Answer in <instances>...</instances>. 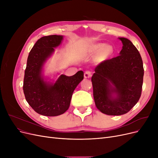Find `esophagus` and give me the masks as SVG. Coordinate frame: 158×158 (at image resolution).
Returning a JSON list of instances; mask_svg holds the SVG:
<instances>
[{
  "label": "esophagus",
  "instance_id": "obj_1",
  "mask_svg": "<svg viewBox=\"0 0 158 158\" xmlns=\"http://www.w3.org/2000/svg\"><path fill=\"white\" fill-rule=\"evenodd\" d=\"M92 76V73L89 71H86L84 73V78H89Z\"/></svg>",
  "mask_w": 158,
  "mask_h": 158
}]
</instances>
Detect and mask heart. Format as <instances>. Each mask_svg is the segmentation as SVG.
Listing matches in <instances>:
<instances>
[{
	"instance_id": "obj_1",
	"label": "heart",
	"mask_w": 158,
	"mask_h": 158,
	"mask_svg": "<svg viewBox=\"0 0 158 158\" xmlns=\"http://www.w3.org/2000/svg\"><path fill=\"white\" fill-rule=\"evenodd\" d=\"M113 52V47L111 46H106V44H99L95 45L91 49V52L94 55H98L102 53V57L105 59L111 56Z\"/></svg>"
}]
</instances>
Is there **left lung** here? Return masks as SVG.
Masks as SVG:
<instances>
[{"mask_svg":"<svg viewBox=\"0 0 158 158\" xmlns=\"http://www.w3.org/2000/svg\"><path fill=\"white\" fill-rule=\"evenodd\" d=\"M118 40L123 44L119 55L100 63L92 77L95 106L107 115L128 113L138 103L142 92L141 56L130 40Z\"/></svg>","mask_w":158,"mask_h":158,"instance_id":"left-lung-1","label":"left lung"}]
</instances>
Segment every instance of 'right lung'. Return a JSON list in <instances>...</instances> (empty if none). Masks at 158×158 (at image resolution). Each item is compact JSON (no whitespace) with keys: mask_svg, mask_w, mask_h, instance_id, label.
<instances>
[{"mask_svg":"<svg viewBox=\"0 0 158 158\" xmlns=\"http://www.w3.org/2000/svg\"><path fill=\"white\" fill-rule=\"evenodd\" d=\"M63 39V35H57L43 37L37 40L28 55L23 93L32 109L44 116H58L67 111L73 92L84 79L82 70L71 76L60 74L58 78L45 76V63Z\"/></svg>","mask_w":158,"mask_h":158,"instance_id":"1","label":"right lung"}]
</instances>
